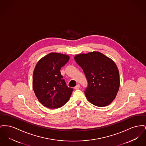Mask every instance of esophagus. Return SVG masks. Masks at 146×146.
Returning a JSON list of instances; mask_svg holds the SVG:
<instances>
[{
  "instance_id": "34e87169",
  "label": "esophagus",
  "mask_w": 146,
  "mask_h": 146,
  "mask_svg": "<svg viewBox=\"0 0 146 146\" xmlns=\"http://www.w3.org/2000/svg\"><path fill=\"white\" fill-rule=\"evenodd\" d=\"M79 88H80V85H79V84H77V86H76L74 87V89H76V90H77V89H79Z\"/></svg>"
}]
</instances>
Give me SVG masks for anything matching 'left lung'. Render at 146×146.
<instances>
[{"label":"left lung","mask_w":146,"mask_h":146,"mask_svg":"<svg viewBox=\"0 0 146 146\" xmlns=\"http://www.w3.org/2000/svg\"><path fill=\"white\" fill-rule=\"evenodd\" d=\"M74 59L88 82L84 91L88 100L99 107L109 105L120 86L119 72L115 62L99 52L79 54Z\"/></svg>","instance_id":"1"}]
</instances>
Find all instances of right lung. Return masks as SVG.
Wrapping results in <instances>:
<instances>
[{"mask_svg":"<svg viewBox=\"0 0 146 146\" xmlns=\"http://www.w3.org/2000/svg\"><path fill=\"white\" fill-rule=\"evenodd\" d=\"M69 59L66 54L51 53L36 65L33 78L34 91L38 101L47 108L62 107L68 101L73 91L67 86L60 72Z\"/></svg>","mask_w":146,"mask_h":146,"instance_id":"obj_1","label":"right lung"}]
</instances>
